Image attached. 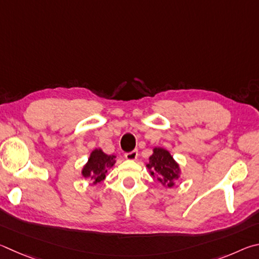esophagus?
Instances as JSON below:
<instances>
[{
    "label": "esophagus",
    "instance_id": "34e87169",
    "mask_svg": "<svg viewBox=\"0 0 259 259\" xmlns=\"http://www.w3.org/2000/svg\"><path fill=\"white\" fill-rule=\"evenodd\" d=\"M138 155H139V152H138L137 149H135V150H133V151L126 152L125 158H126V159H128V160H135L138 158Z\"/></svg>",
    "mask_w": 259,
    "mask_h": 259
}]
</instances>
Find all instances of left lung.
<instances>
[{"label":"left lung","mask_w":259,"mask_h":259,"mask_svg":"<svg viewBox=\"0 0 259 259\" xmlns=\"http://www.w3.org/2000/svg\"><path fill=\"white\" fill-rule=\"evenodd\" d=\"M147 167L151 170V175H158L160 183H166L167 187L174 185V180L179 178L180 167L176 164L170 153L161 148L153 149V155L150 157V164Z\"/></svg>","instance_id":"obj_1"}]
</instances>
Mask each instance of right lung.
Returning a JSON list of instances; mask_svg holds the SVG:
<instances>
[{
    "instance_id": "add662e5",
    "label": "right lung",
    "mask_w": 259,
    "mask_h": 259,
    "mask_svg": "<svg viewBox=\"0 0 259 259\" xmlns=\"http://www.w3.org/2000/svg\"><path fill=\"white\" fill-rule=\"evenodd\" d=\"M115 156L106 155L101 149H97L92 153H91L89 162L84 166L83 168V176L84 178H90L92 175V179L94 180V184L106 178L107 169L110 168L115 164Z\"/></svg>"
}]
</instances>
